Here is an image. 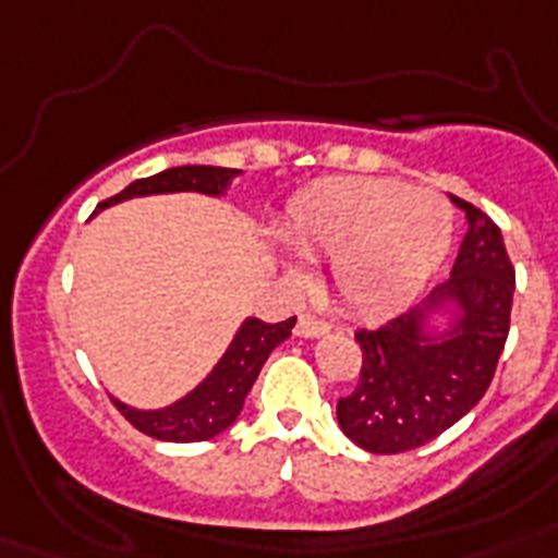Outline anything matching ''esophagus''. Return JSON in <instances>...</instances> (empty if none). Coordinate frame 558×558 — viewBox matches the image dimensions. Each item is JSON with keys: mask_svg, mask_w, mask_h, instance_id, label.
Instances as JSON below:
<instances>
[{"mask_svg": "<svg viewBox=\"0 0 558 558\" xmlns=\"http://www.w3.org/2000/svg\"><path fill=\"white\" fill-rule=\"evenodd\" d=\"M327 330H330V324L313 313H304L295 324V336H301V339H315V336H324Z\"/></svg>", "mask_w": 558, "mask_h": 558, "instance_id": "1", "label": "esophagus"}]
</instances>
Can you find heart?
<instances>
[{"label": "heart", "mask_w": 558, "mask_h": 558, "mask_svg": "<svg viewBox=\"0 0 558 558\" xmlns=\"http://www.w3.org/2000/svg\"><path fill=\"white\" fill-rule=\"evenodd\" d=\"M454 234L449 202L393 179L336 177L313 182L289 202L283 236L301 257L332 260L336 295L379 313L423 287ZM289 278L304 269L287 263Z\"/></svg>", "instance_id": "obj_1"}]
</instances>
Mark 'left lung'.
<instances>
[{"mask_svg":"<svg viewBox=\"0 0 558 558\" xmlns=\"http://www.w3.org/2000/svg\"><path fill=\"white\" fill-rule=\"evenodd\" d=\"M466 214L451 278L423 304L359 330L362 371L350 397L339 399V425L373 454L425 446L481 402L510 336L515 269L501 228L472 202L451 196ZM434 312H451L442 333L424 330Z\"/></svg>","mask_w":558,"mask_h":558,"instance_id":"obj_1","label":"left lung"}]
</instances>
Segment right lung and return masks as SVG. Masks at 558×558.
Instances as JSON below:
<instances>
[{"label":"right lung","mask_w":558,"mask_h":558,"mask_svg":"<svg viewBox=\"0 0 558 558\" xmlns=\"http://www.w3.org/2000/svg\"><path fill=\"white\" fill-rule=\"evenodd\" d=\"M236 173L240 170L208 168V165H182V168L161 170L156 177L135 179L133 185H126L112 199L100 202L98 208H109V205L133 199V196H153V193L196 191L208 193V196H222ZM292 327H295V318H287V322L278 324H266L260 318H245L240 324V330H236L234 341L228 344V350L217 362V367L187 397H182L173 405L142 411V408L124 405L121 399H112V402L147 437L168 442L210 440L219 432H226L228 425L240 416L245 393L252 390L257 373L266 365L271 350L292 336Z\"/></svg>","instance_id":"obj_1"}]
</instances>
